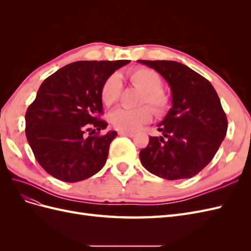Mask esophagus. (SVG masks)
<instances>
[{
    "mask_svg": "<svg viewBox=\"0 0 251 251\" xmlns=\"http://www.w3.org/2000/svg\"><path fill=\"white\" fill-rule=\"evenodd\" d=\"M119 135L120 136H126V137H133L134 133H131V132H119Z\"/></svg>",
    "mask_w": 251,
    "mask_h": 251,
    "instance_id": "obj_1",
    "label": "esophagus"
}]
</instances>
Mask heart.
Returning <instances> with one entry per match:
<instances>
[{
    "label": "heart",
    "instance_id": "obj_1",
    "mask_svg": "<svg viewBox=\"0 0 251 251\" xmlns=\"http://www.w3.org/2000/svg\"><path fill=\"white\" fill-rule=\"evenodd\" d=\"M126 77L132 85L142 91L140 103H149L157 115H162L168 111L171 100L162 88V79L154 70L146 67L135 68L126 73ZM123 90L118 75H110L102 83L100 100L107 107L115 103ZM149 105H141L137 109L119 108L110 115V123L120 132H135L153 117V111Z\"/></svg>",
    "mask_w": 251,
    "mask_h": 251
}]
</instances>
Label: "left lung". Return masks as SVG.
<instances>
[{
	"label": "left lung",
	"instance_id": "8db88e82",
	"mask_svg": "<svg viewBox=\"0 0 251 251\" xmlns=\"http://www.w3.org/2000/svg\"><path fill=\"white\" fill-rule=\"evenodd\" d=\"M168 81L173 107L140 151L142 165L156 176L179 180L196 176L215 157L227 132L226 114L211 83L173 60H138Z\"/></svg>",
	"mask_w": 251,
	"mask_h": 251
}]
</instances>
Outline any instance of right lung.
Here are the masks:
<instances>
[{"mask_svg":"<svg viewBox=\"0 0 251 251\" xmlns=\"http://www.w3.org/2000/svg\"><path fill=\"white\" fill-rule=\"evenodd\" d=\"M131 60H79L43 81L29 105L26 137L42 168L64 182L93 176L107 162L115 131L100 135L103 81Z\"/></svg>","mask_w":251,"mask_h":251,"instance_id":"1","label":"right lung"}]
</instances>
